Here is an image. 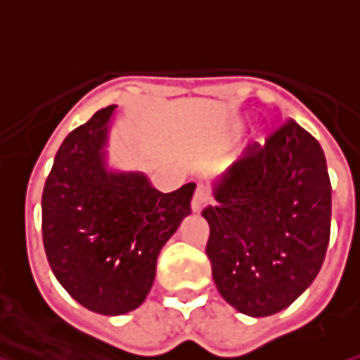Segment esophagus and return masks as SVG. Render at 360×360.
I'll return each instance as SVG.
<instances>
[{
    "label": "esophagus",
    "instance_id": "esophagus-1",
    "mask_svg": "<svg viewBox=\"0 0 360 360\" xmlns=\"http://www.w3.org/2000/svg\"><path fill=\"white\" fill-rule=\"evenodd\" d=\"M208 200H210V197H208V193L205 191V187H197L191 206H193V210H195V212H200V210L208 205Z\"/></svg>",
    "mask_w": 360,
    "mask_h": 360
}]
</instances>
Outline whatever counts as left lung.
Returning a JSON list of instances; mask_svg holds the SVG:
<instances>
[{
  "label": "left lung",
  "mask_w": 360,
  "mask_h": 360,
  "mask_svg": "<svg viewBox=\"0 0 360 360\" xmlns=\"http://www.w3.org/2000/svg\"><path fill=\"white\" fill-rule=\"evenodd\" d=\"M202 210L206 255L222 298L265 318L300 296L320 273L331 228V183L318 140L288 122L265 146H250L212 183Z\"/></svg>",
  "instance_id": "obj_1"
}]
</instances>
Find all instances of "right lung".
<instances>
[{
    "label": "right lung",
    "instance_id": "right-lung-1",
    "mask_svg": "<svg viewBox=\"0 0 360 360\" xmlns=\"http://www.w3.org/2000/svg\"><path fill=\"white\" fill-rule=\"evenodd\" d=\"M117 105L70 132L42 191V241L68 294L103 316L144 302L158 255L191 214L195 183L160 193L142 172L109 167Z\"/></svg>",
    "mask_w": 360,
    "mask_h": 360
}]
</instances>
